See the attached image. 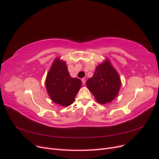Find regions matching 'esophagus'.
<instances>
[{"label": "esophagus", "instance_id": "esophagus-1", "mask_svg": "<svg viewBox=\"0 0 159 159\" xmlns=\"http://www.w3.org/2000/svg\"><path fill=\"white\" fill-rule=\"evenodd\" d=\"M82 83L84 85L86 84V79H82Z\"/></svg>", "mask_w": 159, "mask_h": 159}]
</instances>
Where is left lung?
Here are the masks:
<instances>
[{"mask_svg":"<svg viewBox=\"0 0 159 159\" xmlns=\"http://www.w3.org/2000/svg\"><path fill=\"white\" fill-rule=\"evenodd\" d=\"M86 86L101 104L113 100L118 94L121 80L108 59L96 66L93 77L86 81Z\"/></svg>","mask_w":159,"mask_h":159,"instance_id":"left-lung-1","label":"left lung"}]
</instances>
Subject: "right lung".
Segmentation results:
<instances>
[{"mask_svg": "<svg viewBox=\"0 0 159 159\" xmlns=\"http://www.w3.org/2000/svg\"><path fill=\"white\" fill-rule=\"evenodd\" d=\"M82 82L69 75L65 61L56 58L45 80V87L52 100L62 106H68L75 101Z\"/></svg>", "mask_w": 159, "mask_h": 159, "instance_id": "obj_1", "label": "right lung"}]
</instances>
